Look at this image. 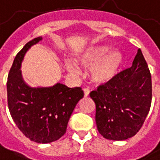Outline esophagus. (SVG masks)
<instances>
[{"label":"esophagus","instance_id":"1","mask_svg":"<svg viewBox=\"0 0 160 160\" xmlns=\"http://www.w3.org/2000/svg\"><path fill=\"white\" fill-rule=\"evenodd\" d=\"M90 93V90L87 89V88H85L84 89V95H85V97H87V96L89 95Z\"/></svg>","mask_w":160,"mask_h":160}]
</instances>
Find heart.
<instances>
[{"label": "heart", "instance_id": "obj_1", "mask_svg": "<svg viewBox=\"0 0 160 160\" xmlns=\"http://www.w3.org/2000/svg\"><path fill=\"white\" fill-rule=\"evenodd\" d=\"M108 47L93 46L86 49L77 58V62L89 68L90 76L97 83H107L116 76L122 63V55L117 50L108 51ZM68 69L77 72L78 67L73 62L68 64Z\"/></svg>", "mask_w": 160, "mask_h": 160}]
</instances>
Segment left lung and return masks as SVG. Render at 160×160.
Listing matches in <instances>:
<instances>
[{
  "mask_svg": "<svg viewBox=\"0 0 160 160\" xmlns=\"http://www.w3.org/2000/svg\"><path fill=\"white\" fill-rule=\"evenodd\" d=\"M90 97L96 104L98 131L104 138L122 141L137 134L152 102V78L140 48L131 68L98 86Z\"/></svg>",
  "mask_w": 160,
  "mask_h": 160,
  "instance_id": "obj_1",
  "label": "left lung"
}]
</instances>
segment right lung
Segmentation results:
<instances>
[{
	"label": "right lung",
	"instance_id": "1",
	"mask_svg": "<svg viewBox=\"0 0 160 160\" xmlns=\"http://www.w3.org/2000/svg\"><path fill=\"white\" fill-rule=\"evenodd\" d=\"M41 40L37 37L29 41L15 57L7 81L8 104L11 116L26 137L35 142L48 143L66 133L68 119L84 92L80 87L69 88L60 83L31 88L23 82L21 62L29 47Z\"/></svg>",
	"mask_w": 160,
	"mask_h": 160
}]
</instances>
